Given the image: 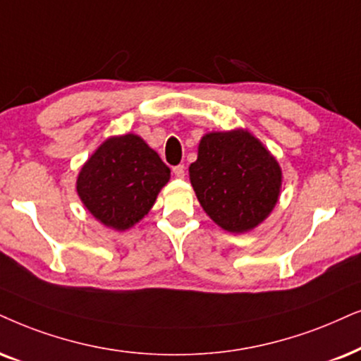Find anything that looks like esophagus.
I'll list each match as a JSON object with an SVG mask.
<instances>
[{
    "label": "esophagus",
    "mask_w": 361,
    "mask_h": 361,
    "mask_svg": "<svg viewBox=\"0 0 361 361\" xmlns=\"http://www.w3.org/2000/svg\"><path fill=\"white\" fill-rule=\"evenodd\" d=\"M173 175L176 178H185V166L183 165L173 166Z\"/></svg>",
    "instance_id": "obj_1"
}]
</instances>
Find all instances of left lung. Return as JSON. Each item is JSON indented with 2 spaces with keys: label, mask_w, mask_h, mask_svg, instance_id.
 <instances>
[{
  "label": "left lung",
  "mask_w": 361,
  "mask_h": 361,
  "mask_svg": "<svg viewBox=\"0 0 361 361\" xmlns=\"http://www.w3.org/2000/svg\"><path fill=\"white\" fill-rule=\"evenodd\" d=\"M190 180L208 216L231 233L259 225L278 202L281 170L248 131L204 135Z\"/></svg>",
  "instance_id": "8db88e82"
}]
</instances>
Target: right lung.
Returning <instances> with one entry per match:
<instances>
[{"label": "right lung", "mask_w": 361, "mask_h": 361, "mask_svg": "<svg viewBox=\"0 0 361 361\" xmlns=\"http://www.w3.org/2000/svg\"><path fill=\"white\" fill-rule=\"evenodd\" d=\"M170 168L140 136H113L81 168L76 190L97 220L128 230L149 212Z\"/></svg>", "instance_id": "1"}]
</instances>
